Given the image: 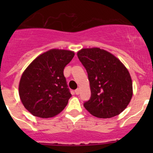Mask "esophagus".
Wrapping results in <instances>:
<instances>
[{"label":"esophagus","instance_id":"obj_1","mask_svg":"<svg viewBox=\"0 0 153 153\" xmlns=\"http://www.w3.org/2000/svg\"><path fill=\"white\" fill-rule=\"evenodd\" d=\"M79 91H80V90H79V89H76V90H75V93L76 94V95H78V94L79 93Z\"/></svg>","mask_w":153,"mask_h":153}]
</instances>
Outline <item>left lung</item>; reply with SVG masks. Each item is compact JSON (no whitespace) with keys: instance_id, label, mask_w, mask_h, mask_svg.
Here are the masks:
<instances>
[{"instance_id":"1","label":"left lung","mask_w":153,"mask_h":153,"mask_svg":"<svg viewBox=\"0 0 153 153\" xmlns=\"http://www.w3.org/2000/svg\"><path fill=\"white\" fill-rule=\"evenodd\" d=\"M86 68L91 97L84 102L90 114L98 118H111L127 107L132 97L130 74L113 53L99 47L83 48L77 52Z\"/></svg>"}]
</instances>
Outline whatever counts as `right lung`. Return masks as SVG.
I'll use <instances>...</instances> for the list:
<instances>
[{
  "instance_id": "obj_1",
  "label": "right lung",
  "mask_w": 153,
  "mask_h": 153,
  "mask_svg": "<svg viewBox=\"0 0 153 153\" xmlns=\"http://www.w3.org/2000/svg\"><path fill=\"white\" fill-rule=\"evenodd\" d=\"M75 53L51 49L39 55L21 75L19 96L24 106L34 117L50 118L66 107L71 97L63 69Z\"/></svg>"
}]
</instances>
